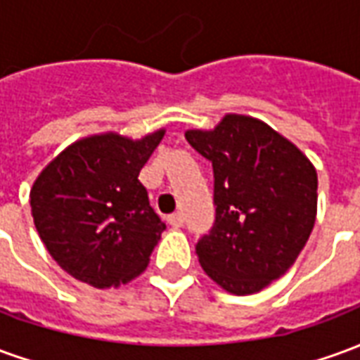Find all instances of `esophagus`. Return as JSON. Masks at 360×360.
<instances>
[{"label":"esophagus","instance_id":"34e87169","mask_svg":"<svg viewBox=\"0 0 360 360\" xmlns=\"http://www.w3.org/2000/svg\"><path fill=\"white\" fill-rule=\"evenodd\" d=\"M167 224H169L172 227H175V229L181 227L183 226V214H181V212H175V214H172V216H167Z\"/></svg>","mask_w":360,"mask_h":360}]
</instances>
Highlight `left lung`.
<instances>
[{
    "label": "left lung",
    "instance_id": "8db88e82",
    "mask_svg": "<svg viewBox=\"0 0 360 360\" xmlns=\"http://www.w3.org/2000/svg\"><path fill=\"white\" fill-rule=\"evenodd\" d=\"M188 144L214 167L216 221L196 243L206 276L233 295L262 291L283 276L316 221L318 175L293 142L250 115L227 113Z\"/></svg>",
    "mask_w": 360,
    "mask_h": 360
}]
</instances>
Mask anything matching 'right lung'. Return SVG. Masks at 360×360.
<instances>
[{"mask_svg":"<svg viewBox=\"0 0 360 360\" xmlns=\"http://www.w3.org/2000/svg\"><path fill=\"white\" fill-rule=\"evenodd\" d=\"M165 129L133 141L84 136L46 165L30 188L36 231L63 270L98 289L119 287L148 266L165 224L139 181Z\"/></svg>","mask_w":360,"mask_h":360,"instance_id":"1","label":"right lung"}]
</instances>
